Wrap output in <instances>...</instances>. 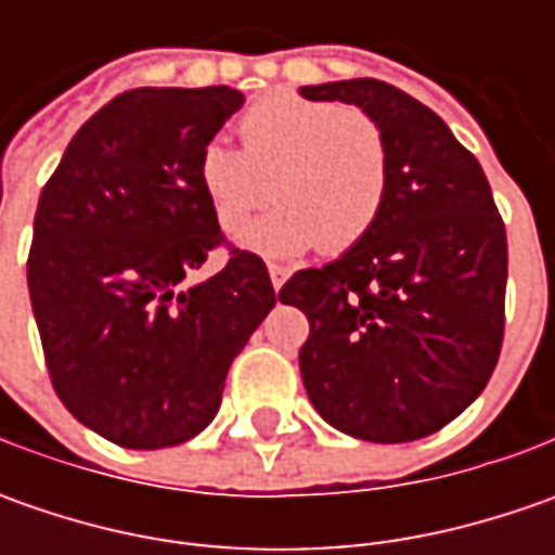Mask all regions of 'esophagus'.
Returning <instances> with one entry per match:
<instances>
[{
  "mask_svg": "<svg viewBox=\"0 0 555 555\" xmlns=\"http://www.w3.org/2000/svg\"><path fill=\"white\" fill-rule=\"evenodd\" d=\"M268 278H271V287L281 289V287H284V284H287L289 268L287 266H278V262H271V266H268Z\"/></svg>",
  "mask_w": 555,
  "mask_h": 555,
  "instance_id": "obj_1",
  "label": "esophagus"
}]
</instances>
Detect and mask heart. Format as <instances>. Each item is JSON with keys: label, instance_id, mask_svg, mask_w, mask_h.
<instances>
[{"label": "heart", "instance_id": "obj_1", "mask_svg": "<svg viewBox=\"0 0 555 555\" xmlns=\"http://www.w3.org/2000/svg\"><path fill=\"white\" fill-rule=\"evenodd\" d=\"M241 151L212 139L197 160V184L224 234L271 201L241 244L268 259H293L314 246L346 253L383 212L389 144L379 122L336 101L271 92L241 117ZM272 188H267V182Z\"/></svg>", "mask_w": 555, "mask_h": 555}]
</instances>
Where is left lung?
<instances>
[{"instance_id": "left-lung-1", "label": "left lung", "mask_w": 555, "mask_h": 555, "mask_svg": "<svg viewBox=\"0 0 555 555\" xmlns=\"http://www.w3.org/2000/svg\"><path fill=\"white\" fill-rule=\"evenodd\" d=\"M299 95L361 107L389 144L371 234L281 289L309 318L306 392L361 441L433 436L479 398L501 358L506 228L491 184L444 119L389 82L339 79Z\"/></svg>"}]
</instances>
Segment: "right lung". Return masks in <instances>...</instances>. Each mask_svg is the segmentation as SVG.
I'll return each instance as SVG.
<instances>
[{"instance_id": "add662e5", "label": "right lung", "mask_w": 555, "mask_h": 555, "mask_svg": "<svg viewBox=\"0 0 555 555\" xmlns=\"http://www.w3.org/2000/svg\"><path fill=\"white\" fill-rule=\"evenodd\" d=\"M241 107L228 86L122 92L82 122L39 194L27 287L49 376L119 448L203 433L278 302L266 262L234 246L219 274L188 284L224 244L197 160Z\"/></svg>"}]
</instances>
